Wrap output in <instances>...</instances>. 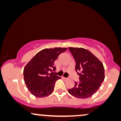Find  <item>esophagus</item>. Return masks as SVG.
<instances>
[{"label":"esophagus","mask_w":121,"mask_h":121,"mask_svg":"<svg viewBox=\"0 0 121 121\" xmlns=\"http://www.w3.org/2000/svg\"><path fill=\"white\" fill-rule=\"evenodd\" d=\"M62 78L63 79H65V80H67V79H68L67 78H65V77H63Z\"/></svg>","instance_id":"esophagus-1"}]
</instances>
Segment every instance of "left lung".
Masks as SVG:
<instances>
[{"label": "left lung", "mask_w": 121, "mask_h": 121, "mask_svg": "<svg viewBox=\"0 0 121 121\" xmlns=\"http://www.w3.org/2000/svg\"><path fill=\"white\" fill-rule=\"evenodd\" d=\"M75 59V70L79 82H75L68 92L73 96L85 99L93 95L100 88L105 79L103 64L92 53L83 48L69 47Z\"/></svg>", "instance_id": "8db88e82"}]
</instances>
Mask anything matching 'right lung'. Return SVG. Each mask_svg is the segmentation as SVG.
<instances>
[{
  "label": "right lung",
  "instance_id": "1",
  "mask_svg": "<svg viewBox=\"0 0 121 121\" xmlns=\"http://www.w3.org/2000/svg\"><path fill=\"white\" fill-rule=\"evenodd\" d=\"M67 48H46L38 52L24 69L26 86L35 96L41 98L52 93L56 81L61 77L49 73L55 71L54 62Z\"/></svg>",
  "mask_w": 121,
  "mask_h": 121
}]
</instances>
